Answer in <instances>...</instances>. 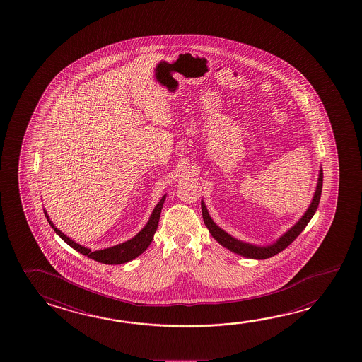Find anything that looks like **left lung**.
<instances>
[{"mask_svg": "<svg viewBox=\"0 0 362 362\" xmlns=\"http://www.w3.org/2000/svg\"><path fill=\"white\" fill-rule=\"evenodd\" d=\"M322 188H323V169L322 166L319 168V174H317V188L314 192V196L311 198L310 204L308 209L305 211L304 215L298 218V221L292 225L286 233L281 235L277 240L273 241L271 244L267 245H257V244H250L247 241L239 240L234 238L233 235L228 234L225 230H222L217 223H216L212 217L209 216V209L204 204V201H201V209H202L203 221L206 228H209V234L212 235V238H215V240L221 244L222 247H226L230 252L235 254H239L241 257L250 258V259H267L271 258L273 255L282 252L285 247H288L292 241L301 234V231L306 228V225L309 223L311 217L317 212L320 196H322Z\"/></svg>", "mask_w": 362, "mask_h": 362, "instance_id": "obj_1", "label": "left lung"}]
</instances>
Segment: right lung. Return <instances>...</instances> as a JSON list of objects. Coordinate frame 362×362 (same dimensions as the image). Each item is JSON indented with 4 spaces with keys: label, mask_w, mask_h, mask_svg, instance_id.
<instances>
[{
    "label": "right lung",
    "mask_w": 362,
    "mask_h": 362,
    "mask_svg": "<svg viewBox=\"0 0 362 362\" xmlns=\"http://www.w3.org/2000/svg\"><path fill=\"white\" fill-rule=\"evenodd\" d=\"M166 194L161 197L158 204L155 206V209H153V214L150 216L148 221L146 222V225L142 228L139 234L134 235L132 239L121 243V244H117L115 247H105L102 250H95L93 252L90 247H83L81 244H77L76 241L70 239L67 235H64L61 230H58L54 223L52 222L49 216L47 214V211L45 209V215L47 217V221L49 222L52 228L56 231V234L64 240V243H67L71 247H74L75 250H77L78 253L86 255L90 259L96 260V262H100L104 264H123V263H127L134 260V258H137L139 255L144 253L146 250L148 245L151 244V241L153 239V234L156 233L158 230V225H159L160 214H161V209H163V204L165 202Z\"/></svg>",
    "instance_id": "obj_1"
}]
</instances>
